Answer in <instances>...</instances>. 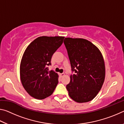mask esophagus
Listing matches in <instances>:
<instances>
[{
	"instance_id": "34e87169",
	"label": "esophagus",
	"mask_w": 124,
	"mask_h": 124,
	"mask_svg": "<svg viewBox=\"0 0 124 124\" xmlns=\"http://www.w3.org/2000/svg\"><path fill=\"white\" fill-rule=\"evenodd\" d=\"M60 77H63L64 76V75H65L64 74V73H60Z\"/></svg>"
}]
</instances>
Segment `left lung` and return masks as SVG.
<instances>
[{
  "instance_id": "8db88e82",
  "label": "left lung",
  "mask_w": 124,
  "mask_h": 124,
  "mask_svg": "<svg viewBox=\"0 0 124 124\" xmlns=\"http://www.w3.org/2000/svg\"><path fill=\"white\" fill-rule=\"evenodd\" d=\"M64 44L72 70L66 88L70 97L78 103L89 102L95 98L103 84L106 69L102 54L91 42L83 38H66Z\"/></svg>"
}]
</instances>
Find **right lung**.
<instances>
[{"mask_svg": "<svg viewBox=\"0 0 124 124\" xmlns=\"http://www.w3.org/2000/svg\"><path fill=\"white\" fill-rule=\"evenodd\" d=\"M64 37H39L29 44L20 63V79L32 97L43 100L51 95L58 83V75L49 70L52 56L62 44Z\"/></svg>", "mask_w": 124, "mask_h": 124, "instance_id": "1", "label": "right lung"}]
</instances>
